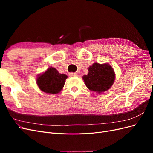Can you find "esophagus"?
I'll return each mask as SVG.
<instances>
[{
	"instance_id": "34e87169",
	"label": "esophagus",
	"mask_w": 153,
	"mask_h": 153,
	"mask_svg": "<svg viewBox=\"0 0 153 153\" xmlns=\"http://www.w3.org/2000/svg\"><path fill=\"white\" fill-rule=\"evenodd\" d=\"M69 75L70 76H76L78 75V74L77 73H69Z\"/></svg>"
}]
</instances>
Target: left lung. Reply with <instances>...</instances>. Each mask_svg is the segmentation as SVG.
Returning a JSON list of instances; mask_svg holds the SVG:
<instances>
[{
    "instance_id": "left-lung-1",
    "label": "left lung",
    "mask_w": 153,
    "mask_h": 153,
    "mask_svg": "<svg viewBox=\"0 0 153 153\" xmlns=\"http://www.w3.org/2000/svg\"><path fill=\"white\" fill-rule=\"evenodd\" d=\"M88 71L82 79L88 89L98 94L107 91L115 81L114 70L108 63L94 62L88 68Z\"/></svg>"
}]
</instances>
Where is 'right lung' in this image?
<instances>
[{
    "label": "right lung",
    "mask_w": 153,
    "mask_h": 153,
    "mask_svg": "<svg viewBox=\"0 0 153 153\" xmlns=\"http://www.w3.org/2000/svg\"><path fill=\"white\" fill-rule=\"evenodd\" d=\"M67 78L65 74L59 73L55 68L50 67L38 75L36 83L41 91L48 94H56L63 89Z\"/></svg>",
    "instance_id": "1"
}]
</instances>
